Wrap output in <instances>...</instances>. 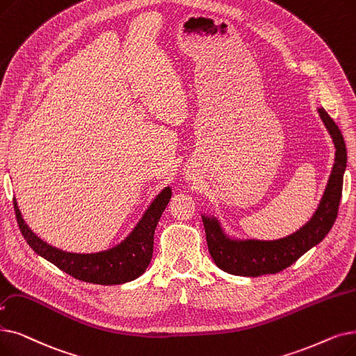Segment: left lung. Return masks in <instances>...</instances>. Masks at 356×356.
<instances>
[{"label": "left lung", "mask_w": 356, "mask_h": 356, "mask_svg": "<svg viewBox=\"0 0 356 356\" xmlns=\"http://www.w3.org/2000/svg\"><path fill=\"white\" fill-rule=\"evenodd\" d=\"M329 134L336 147V159L332 175L324 191L321 202L308 221L297 233L275 241H234L224 236L220 224L215 220L202 216L209 253L220 269L240 276H260L266 273H277L293 261H297L307 250L318 244L330 231L336 221L339 202L342 196L343 173L346 168V147L341 129L329 113L318 109Z\"/></svg>", "instance_id": "left-lung-1"}]
</instances>
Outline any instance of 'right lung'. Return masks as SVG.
<instances>
[{
  "label": "right lung",
  "instance_id": "obj_1",
  "mask_svg": "<svg viewBox=\"0 0 356 356\" xmlns=\"http://www.w3.org/2000/svg\"><path fill=\"white\" fill-rule=\"evenodd\" d=\"M170 197H172V189L165 188L154 199L140 224L135 227L125 241L112 250L95 254L67 253L46 244L30 231L22 218L17 202L14 199L13 202L15 220H17L22 236L39 256L49 260L56 268L79 281L99 285H118L136 280L149 265L152 257L154 231H156Z\"/></svg>",
  "mask_w": 356,
  "mask_h": 356
}]
</instances>
